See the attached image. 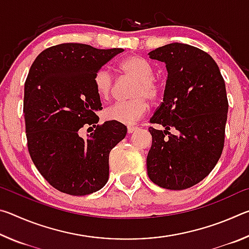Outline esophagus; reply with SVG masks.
<instances>
[{"label":"esophagus","mask_w":249,"mask_h":249,"mask_svg":"<svg viewBox=\"0 0 249 249\" xmlns=\"http://www.w3.org/2000/svg\"><path fill=\"white\" fill-rule=\"evenodd\" d=\"M137 129H138V127H136V126H128V127H127V132H128L129 134H132V133H134V132H136Z\"/></svg>","instance_id":"esophagus-1"}]
</instances>
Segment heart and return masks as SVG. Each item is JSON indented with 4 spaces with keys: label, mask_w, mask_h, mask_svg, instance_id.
<instances>
[{
    "label": "heart",
    "mask_w": 249,
    "mask_h": 249,
    "mask_svg": "<svg viewBox=\"0 0 249 249\" xmlns=\"http://www.w3.org/2000/svg\"><path fill=\"white\" fill-rule=\"evenodd\" d=\"M119 71L136 80L128 101H120L105 109L104 115L109 121L130 125L142 119L148 108L147 99L157 101L162 94V87L154 77L149 62L138 56H128L119 62ZM96 93L102 100L111 99L114 91V79L107 69H100L93 77Z\"/></svg>",
    "instance_id": "1"
}]
</instances>
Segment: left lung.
<instances>
[{"label":"left lung","mask_w":249,"mask_h":249,"mask_svg":"<svg viewBox=\"0 0 249 249\" xmlns=\"http://www.w3.org/2000/svg\"><path fill=\"white\" fill-rule=\"evenodd\" d=\"M148 54L165 62L168 77L163 102L149 120L165 130L148 128L153 144L147 174L159 187L183 190L203 180L222 155L229 111L225 82L214 59L193 46L174 43Z\"/></svg>","instance_id":"8db88e82"}]
</instances>
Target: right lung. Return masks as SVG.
Masks as SVG:
<instances>
[{
    "label": "right lung",
    "mask_w": 249,
    "mask_h": 249,
    "mask_svg": "<svg viewBox=\"0 0 249 249\" xmlns=\"http://www.w3.org/2000/svg\"><path fill=\"white\" fill-rule=\"evenodd\" d=\"M123 50L60 44L43 50L29 69L23 107L28 153L40 175L60 192L87 196L107 182L109 151L127 128L114 121L98 124L95 112L102 103L93 77ZM84 124L94 127L87 140L79 136Z\"/></svg>",
    "instance_id": "right-lung-1"
}]
</instances>
